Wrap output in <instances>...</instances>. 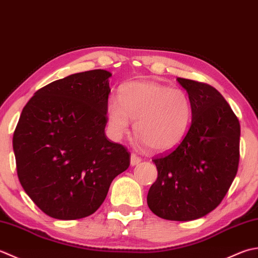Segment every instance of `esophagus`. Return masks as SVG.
<instances>
[{"label": "esophagus", "mask_w": 258, "mask_h": 258, "mask_svg": "<svg viewBox=\"0 0 258 258\" xmlns=\"http://www.w3.org/2000/svg\"><path fill=\"white\" fill-rule=\"evenodd\" d=\"M140 161H141V157L137 156L136 154H131V156H130V164H131V166L138 165Z\"/></svg>", "instance_id": "34e87169"}]
</instances>
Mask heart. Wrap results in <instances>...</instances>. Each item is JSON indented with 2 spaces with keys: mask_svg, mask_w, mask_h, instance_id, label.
<instances>
[{
  "mask_svg": "<svg viewBox=\"0 0 258 258\" xmlns=\"http://www.w3.org/2000/svg\"><path fill=\"white\" fill-rule=\"evenodd\" d=\"M191 101L178 88L154 81H134L119 91L107 107L110 131L115 138L128 134L135 122L137 138L154 151H168L181 143L191 122Z\"/></svg>",
  "mask_w": 258,
  "mask_h": 258,
  "instance_id": "obj_1",
  "label": "heart"
}]
</instances>
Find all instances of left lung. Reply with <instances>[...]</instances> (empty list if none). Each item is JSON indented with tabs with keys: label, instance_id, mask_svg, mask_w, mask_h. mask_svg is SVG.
Returning <instances> with one entry per match:
<instances>
[{
	"label": "left lung",
	"instance_id": "8db88e82",
	"mask_svg": "<svg viewBox=\"0 0 258 258\" xmlns=\"http://www.w3.org/2000/svg\"><path fill=\"white\" fill-rule=\"evenodd\" d=\"M191 101V123L176 149L156 157L157 180L147 204L157 216L187 222L222 203L237 173L240 125L214 87L178 78Z\"/></svg>",
	"mask_w": 258,
	"mask_h": 258
}]
</instances>
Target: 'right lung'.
Masks as SVG:
<instances>
[{
    "instance_id": "1",
    "label": "right lung",
    "mask_w": 258,
    "mask_h": 258,
    "mask_svg": "<svg viewBox=\"0 0 258 258\" xmlns=\"http://www.w3.org/2000/svg\"><path fill=\"white\" fill-rule=\"evenodd\" d=\"M110 77L98 69L51 82L20 115L13 135L19 180L52 218L90 216L130 165L128 149L104 133Z\"/></svg>"
}]
</instances>
